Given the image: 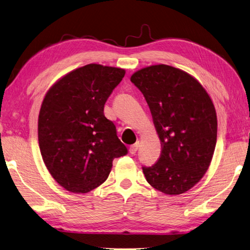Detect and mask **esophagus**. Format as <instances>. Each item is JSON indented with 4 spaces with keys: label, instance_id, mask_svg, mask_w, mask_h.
<instances>
[{
    "label": "esophagus",
    "instance_id": "1",
    "mask_svg": "<svg viewBox=\"0 0 250 250\" xmlns=\"http://www.w3.org/2000/svg\"><path fill=\"white\" fill-rule=\"evenodd\" d=\"M138 148H139V143H136V144H134V145H131L130 148H129V152H130L131 154H135L136 152H137Z\"/></svg>",
    "mask_w": 250,
    "mask_h": 250
}]
</instances>
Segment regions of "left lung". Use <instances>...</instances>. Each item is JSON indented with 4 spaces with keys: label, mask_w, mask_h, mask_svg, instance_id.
Segmentation results:
<instances>
[{
    "label": "left lung",
    "mask_w": 250,
    "mask_h": 250,
    "mask_svg": "<svg viewBox=\"0 0 250 250\" xmlns=\"http://www.w3.org/2000/svg\"><path fill=\"white\" fill-rule=\"evenodd\" d=\"M130 82L148 103L162 146L155 164L143 167L146 180L167 195L189 190L208 169L216 144L209 95L189 74L164 64L138 70Z\"/></svg>",
    "instance_id": "1"
}]
</instances>
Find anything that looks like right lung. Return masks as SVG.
Here are the masks:
<instances>
[{
	"mask_svg": "<svg viewBox=\"0 0 250 250\" xmlns=\"http://www.w3.org/2000/svg\"><path fill=\"white\" fill-rule=\"evenodd\" d=\"M124 75L122 68L88 64L46 92L38 120L39 147L52 177L68 191L86 194L100 186L113 160L128 152L103 112Z\"/></svg>",
	"mask_w": 250,
	"mask_h": 250,
	"instance_id": "1",
	"label": "right lung"
}]
</instances>
